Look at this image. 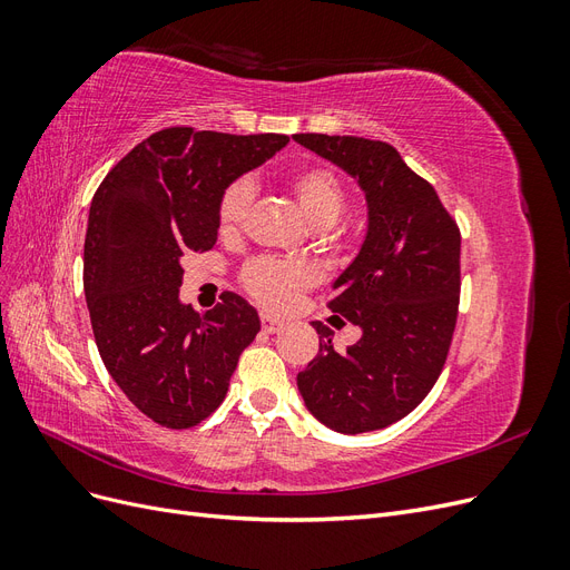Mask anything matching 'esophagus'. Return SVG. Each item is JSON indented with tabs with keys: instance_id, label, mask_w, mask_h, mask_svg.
<instances>
[{
	"instance_id": "1",
	"label": "esophagus",
	"mask_w": 570,
	"mask_h": 570,
	"mask_svg": "<svg viewBox=\"0 0 570 570\" xmlns=\"http://www.w3.org/2000/svg\"><path fill=\"white\" fill-rule=\"evenodd\" d=\"M262 327H264V333L275 335V333L283 331V321L273 318V316H268V314H262Z\"/></svg>"
}]
</instances>
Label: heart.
<instances>
[{
	"mask_svg": "<svg viewBox=\"0 0 570 570\" xmlns=\"http://www.w3.org/2000/svg\"><path fill=\"white\" fill-rule=\"evenodd\" d=\"M287 185L295 195L302 214L314 226L333 223L344 206V183L335 168L325 164H304L287 174ZM254 187L249 178H235L223 189L216 204V223L223 237H233L245 226ZM239 285L247 295L268 312H287L295 306L304 289L316 285V271L304 262L262 256L239 271Z\"/></svg>",
	"mask_w": 570,
	"mask_h": 570,
	"instance_id": "heart-1",
	"label": "heart"
}]
</instances>
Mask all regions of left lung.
Returning a JSON list of instances; mask_svg holds the SVG:
<instances>
[{"mask_svg": "<svg viewBox=\"0 0 570 570\" xmlns=\"http://www.w3.org/2000/svg\"><path fill=\"white\" fill-rule=\"evenodd\" d=\"M295 140L347 170L368 204L364 245L327 302L361 327V340L337 352L331 327L314 321L318 354L297 387L331 430H381L416 409L442 373L459 312L461 233L435 187L392 145L321 132Z\"/></svg>", "mask_w": 570, "mask_h": 570, "instance_id": "1", "label": "left lung"}]
</instances>
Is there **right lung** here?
<instances>
[{"label":"right lung","instance_id":"right-lung-1","mask_svg":"<svg viewBox=\"0 0 570 570\" xmlns=\"http://www.w3.org/2000/svg\"><path fill=\"white\" fill-rule=\"evenodd\" d=\"M287 135L166 128L132 147L90 204L82 287L101 361L128 400L164 428H193L226 400L262 331L256 308L223 292L212 312L183 304V258L216 245V204Z\"/></svg>","mask_w":570,"mask_h":570}]
</instances>
